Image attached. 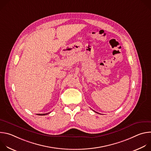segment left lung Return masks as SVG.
Returning <instances> with one entry per match:
<instances>
[{"mask_svg":"<svg viewBox=\"0 0 151 151\" xmlns=\"http://www.w3.org/2000/svg\"><path fill=\"white\" fill-rule=\"evenodd\" d=\"M94 112H95V111H94ZM98 114H99V113H98Z\"/></svg>","mask_w":151,"mask_h":151,"instance_id":"8db88e82","label":"left lung"}]
</instances>
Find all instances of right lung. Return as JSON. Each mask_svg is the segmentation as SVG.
Returning a JSON list of instances; mask_svg holds the SVG:
<instances>
[{"label": "right lung", "mask_w": 151, "mask_h": 151, "mask_svg": "<svg viewBox=\"0 0 151 151\" xmlns=\"http://www.w3.org/2000/svg\"><path fill=\"white\" fill-rule=\"evenodd\" d=\"M50 113H47V114H37L38 115H48Z\"/></svg>", "instance_id": "right-lung-1"}]
</instances>
